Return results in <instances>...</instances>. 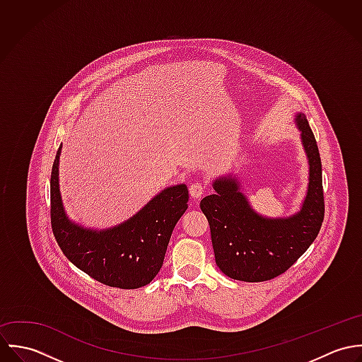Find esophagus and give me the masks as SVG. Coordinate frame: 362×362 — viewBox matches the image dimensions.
I'll return each mask as SVG.
<instances>
[{
    "mask_svg": "<svg viewBox=\"0 0 362 362\" xmlns=\"http://www.w3.org/2000/svg\"><path fill=\"white\" fill-rule=\"evenodd\" d=\"M204 192H205V184H202V182H194V184L189 187V194H191V197H192L194 199L201 198V197L204 195Z\"/></svg>",
    "mask_w": 362,
    "mask_h": 362,
    "instance_id": "1",
    "label": "esophagus"
}]
</instances>
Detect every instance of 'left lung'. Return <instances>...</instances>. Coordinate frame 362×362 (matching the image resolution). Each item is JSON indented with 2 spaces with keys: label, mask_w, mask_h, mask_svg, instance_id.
Instances as JSON below:
<instances>
[{
  "label": "left lung",
  "mask_w": 362,
  "mask_h": 362,
  "mask_svg": "<svg viewBox=\"0 0 362 362\" xmlns=\"http://www.w3.org/2000/svg\"><path fill=\"white\" fill-rule=\"evenodd\" d=\"M296 122L310 164L308 192L300 211L281 218L260 216L233 177L217 178L213 182L216 194L201 201L216 264L234 280L258 283L283 274L310 248L322 227L325 199L320 156L305 114L298 112Z\"/></svg>",
  "instance_id": "1"
}]
</instances>
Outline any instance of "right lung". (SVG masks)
Returning <instances> with one entry per match:
<instances>
[{
	"label": "right lung",
	"instance_id": "1",
	"mask_svg": "<svg viewBox=\"0 0 362 362\" xmlns=\"http://www.w3.org/2000/svg\"><path fill=\"white\" fill-rule=\"evenodd\" d=\"M59 153L61 146L52 164L50 214L52 234L64 255L105 286L132 290L149 284L163 266L177 221L188 209L187 185L163 189L135 216L112 228H83L64 211L58 185Z\"/></svg>",
	"mask_w": 362,
	"mask_h": 362
}]
</instances>
